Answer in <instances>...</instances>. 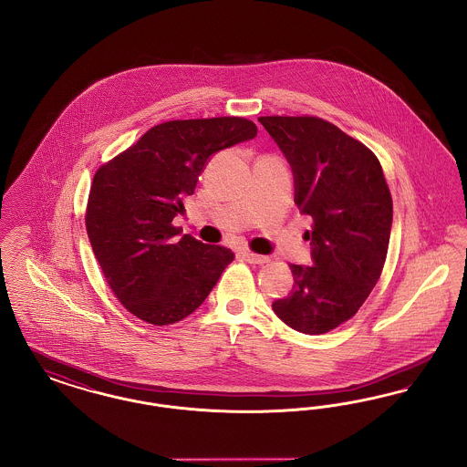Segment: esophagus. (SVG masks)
Listing matches in <instances>:
<instances>
[{"mask_svg":"<svg viewBox=\"0 0 467 467\" xmlns=\"http://www.w3.org/2000/svg\"><path fill=\"white\" fill-rule=\"evenodd\" d=\"M242 257L250 265H266L269 261V257H266V255H259V254H254V252H248V250L242 252Z\"/></svg>","mask_w":467,"mask_h":467,"instance_id":"34e87169","label":"esophagus"}]
</instances>
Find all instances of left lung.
<instances>
[{"mask_svg":"<svg viewBox=\"0 0 467 467\" xmlns=\"http://www.w3.org/2000/svg\"><path fill=\"white\" fill-rule=\"evenodd\" d=\"M287 157L296 204L313 219L305 238L313 266L290 265L294 285L273 311L294 331L329 333L364 305L385 265L392 196L378 157L331 122L259 117Z\"/></svg>","mask_w":467,"mask_h":467,"instance_id":"left-lung-1","label":"left lung"}]
</instances>
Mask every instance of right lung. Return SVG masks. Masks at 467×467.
I'll list each match as a JSON object with an SVG mask.
<instances>
[{"label": "right lung", "mask_w": 467, "mask_h": 467, "mask_svg": "<svg viewBox=\"0 0 467 467\" xmlns=\"http://www.w3.org/2000/svg\"><path fill=\"white\" fill-rule=\"evenodd\" d=\"M244 117L168 120L98 168L86 227L111 292L140 320L170 326L198 310L234 254L173 225L212 154L255 138Z\"/></svg>", "instance_id": "1"}]
</instances>
